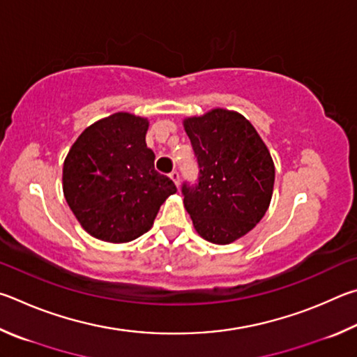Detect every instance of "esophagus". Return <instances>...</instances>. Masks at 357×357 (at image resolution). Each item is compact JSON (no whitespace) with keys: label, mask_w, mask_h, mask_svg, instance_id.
Here are the masks:
<instances>
[{"label":"esophagus","mask_w":357,"mask_h":357,"mask_svg":"<svg viewBox=\"0 0 357 357\" xmlns=\"http://www.w3.org/2000/svg\"><path fill=\"white\" fill-rule=\"evenodd\" d=\"M169 177L174 180L175 185H177V186L180 185V174H178V171H172L171 174H169Z\"/></svg>","instance_id":"34e87169"}]
</instances>
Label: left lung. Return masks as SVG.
<instances>
[{"label": "left lung", "instance_id": "left-lung-1", "mask_svg": "<svg viewBox=\"0 0 357 357\" xmlns=\"http://www.w3.org/2000/svg\"><path fill=\"white\" fill-rule=\"evenodd\" d=\"M199 166L197 183L182 185L197 234L229 245L255 227L270 207L274 162L246 117L211 109L183 122Z\"/></svg>", "mask_w": 357, "mask_h": 357}]
</instances>
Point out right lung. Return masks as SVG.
<instances>
[{
  "label": "right lung",
  "mask_w": 357,
  "mask_h": 357,
  "mask_svg": "<svg viewBox=\"0 0 357 357\" xmlns=\"http://www.w3.org/2000/svg\"><path fill=\"white\" fill-rule=\"evenodd\" d=\"M147 119L116 112L87 127L68 152L62 190L87 234L125 243L152 227L161 204L177 188L155 169Z\"/></svg>",
  "instance_id": "add662e5"
}]
</instances>
